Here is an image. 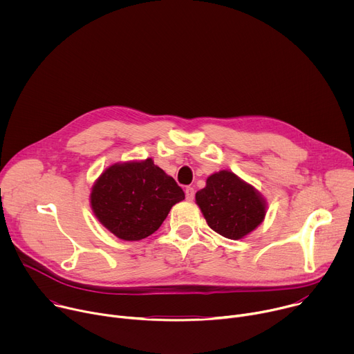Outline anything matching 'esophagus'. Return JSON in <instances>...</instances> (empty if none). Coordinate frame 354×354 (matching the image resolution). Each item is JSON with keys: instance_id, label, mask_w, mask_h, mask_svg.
I'll list each match as a JSON object with an SVG mask.
<instances>
[{"instance_id": "34e87169", "label": "esophagus", "mask_w": 354, "mask_h": 354, "mask_svg": "<svg viewBox=\"0 0 354 354\" xmlns=\"http://www.w3.org/2000/svg\"><path fill=\"white\" fill-rule=\"evenodd\" d=\"M185 194H186V200L192 201V200L194 198V189H193L192 186H187V187L185 189Z\"/></svg>"}]
</instances>
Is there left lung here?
Wrapping results in <instances>:
<instances>
[{
	"instance_id": "left-lung-1",
	"label": "left lung",
	"mask_w": 354,
	"mask_h": 354,
	"mask_svg": "<svg viewBox=\"0 0 354 354\" xmlns=\"http://www.w3.org/2000/svg\"><path fill=\"white\" fill-rule=\"evenodd\" d=\"M196 201L209 227L230 239L254 231L266 214L259 193L230 171L209 176L206 187L196 193Z\"/></svg>"
}]
</instances>
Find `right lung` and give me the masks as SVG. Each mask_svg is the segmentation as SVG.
<instances>
[{"mask_svg": "<svg viewBox=\"0 0 354 354\" xmlns=\"http://www.w3.org/2000/svg\"><path fill=\"white\" fill-rule=\"evenodd\" d=\"M183 198L175 179L148 158L109 167L92 187L91 206L118 238L138 241L156 232Z\"/></svg>", "mask_w": 354, "mask_h": 354, "instance_id": "right-lung-1", "label": "right lung"}]
</instances>
